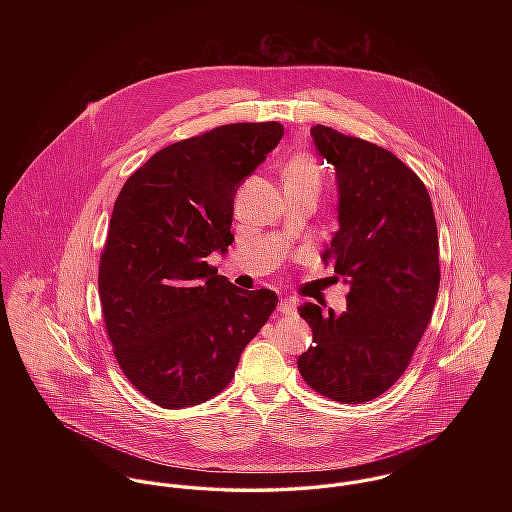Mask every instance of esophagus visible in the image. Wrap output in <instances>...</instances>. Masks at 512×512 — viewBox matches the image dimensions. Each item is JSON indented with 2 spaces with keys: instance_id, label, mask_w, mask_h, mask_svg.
Masks as SVG:
<instances>
[{
  "instance_id": "obj_1",
  "label": "esophagus",
  "mask_w": 512,
  "mask_h": 512,
  "mask_svg": "<svg viewBox=\"0 0 512 512\" xmlns=\"http://www.w3.org/2000/svg\"><path fill=\"white\" fill-rule=\"evenodd\" d=\"M278 311H280V313H284V315H295V313H297V309H295L293 299H282V301H280V305H278Z\"/></svg>"
}]
</instances>
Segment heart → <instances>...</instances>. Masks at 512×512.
<instances>
[{"instance_id":"heart-1","label":"heart","mask_w":512,"mask_h":512,"mask_svg":"<svg viewBox=\"0 0 512 512\" xmlns=\"http://www.w3.org/2000/svg\"><path fill=\"white\" fill-rule=\"evenodd\" d=\"M282 179H284V187H301V189H311L315 193H319L321 189L319 165L307 153L293 155L284 167Z\"/></svg>"}]
</instances>
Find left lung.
Listing matches in <instances>:
<instances>
[{"label": "left lung", "mask_w": 512, "mask_h": 512, "mask_svg": "<svg viewBox=\"0 0 512 512\" xmlns=\"http://www.w3.org/2000/svg\"><path fill=\"white\" fill-rule=\"evenodd\" d=\"M319 157L335 167L339 230L323 252L349 286L343 313L297 307L313 347L297 359L319 394L361 404L406 370L432 319L439 288L438 226L420 177L394 153L313 126Z\"/></svg>", "instance_id": "obj_1"}]
</instances>
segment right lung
<instances>
[{
  "label": "right lung",
  "instance_id": "obj_1",
  "mask_svg": "<svg viewBox=\"0 0 512 512\" xmlns=\"http://www.w3.org/2000/svg\"><path fill=\"white\" fill-rule=\"evenodd\" d=\"M282 136L278 122L228 124L163 147L114 203L98 272L104 323L128 380L161 408L217 396L278 305L207 258L228 252L234 195Z\"/></svg>",
  "mask_w": 512,
  "mask_h": 512
}]
</instances>
